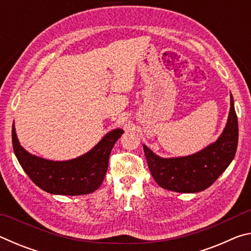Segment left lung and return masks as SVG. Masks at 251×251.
Listing matches in <instances>:
<instances>
[{
  "instance_id": "obj_1",
  "label": "left lung",
  "mask_w": 251,
  "mask_h": 251,
  "mask_svg": "<svg viewBox=\"0 0 251 251\" xmlns=\"http://www.w3.org/2000/svg\"><path fill=\"white\" fill-rule=\"evenodd\" d=\"M238 145V121L230 94V110L217 141L193 155L163 158L143 145L151 176L161 188L176 193H199L207 189L226 171Z\"/></svg>"
}]
</instances>
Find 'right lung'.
Wrapping results in <instances>:
<instances>
[{
	"label": "right lung",
	"instance_id": "right-lung-1",
	"mask_svg": "<svg viewBox=\"0 0 251 251\" xmlns=\"http://www.w3.org/2000/svg\"><path fill=\"white\" fill-rule=\"evenodd\" d=\"M123 133L122 128L110 130L90 151L74 159L62 161L29 154L21 146L14 124L12 143L16 158L34 184L53 195L77 196L99 189L107 172L110 151Z\"/></svg>",
	"mask_w": 251,
	"mask_h": 251
}]
</instances>
